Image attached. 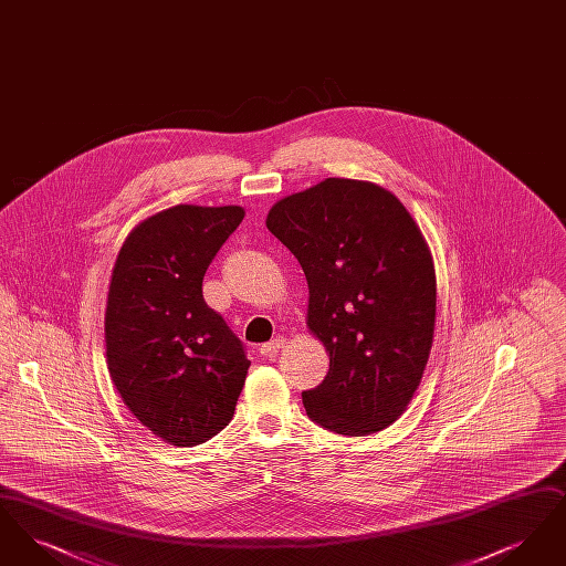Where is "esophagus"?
I'll return each instance as SVG.
<instances>
[{
    "mask_svg": "<svg viewBox=\"0 0 566 566\" xmlns=\"http://www.w3.org/2000/svg\"><path fill=\"white\" fill-rule=\"evenodd\" d=\"M284 344H286V339H284L282 335H277V337H273L271 342L261 346V354H263V356H268V358H273L277 352L284 348Z\"/></svg>",
    "mask_w": 566,
    "mask_h": 566,
    "instance_id": "esophagus-1",
    "label": "esophagus"
}]
</instances>
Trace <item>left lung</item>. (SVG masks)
I'll return each instance as SVG.
<instances>
[{
	"label": "left lung",
	"instance_id": "8db88e82",
	"mask_svg": "<svg viewBox=\"0 0 566 566\" xmlns=\"http://www.w3.org/2000/svg\"><path fill=\"white\" fill-rule=\"evenodd\" d=\"M268 229L305 273L307 326L328 352L323 384L303 392L307 416L348 437L386 429L432 346L437 282L418 224L392 192L326 178L277 201Z\"/></svg>",
	"mask_w": 566,
	"mask_h": 566
}]
</instances>
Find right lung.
<instances>
[{"label":"right lung","mask_w":566,"mask_h":566,"mask_svg":"<svg viewBox=\"0 0 566 566\" xmlns=\"http://www.w3.org/2000/svg\"><path fill=\"white\" fill-rule=\"evenodd\" d=\"M240 206H174L139 222L109 282V377L135 418L171 446H199L233 418L250 360L203 298V275L240 227Z\"/></svg>","instance_id":"right-lung-1"}]
</instances>
